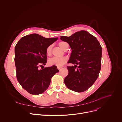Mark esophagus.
I'll return each instance as SVG.
<instances>
[{
	"mask_svg": "<svg viewBox=\"0 0 122 122\" xmlns=\"http://www.w3.org/2000/svg\"><path fill=\"white\" fill-rule=\"evenodd\" d=\"M61 68H62V66H57V69H59V70H60V69Z\"/></svg>",
	"mask_w": 122,
	"mask_h": 122,
	"instance_id": "esophagus-1",
	"label": "esophagus"
}]
</instances>
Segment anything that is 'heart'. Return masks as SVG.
<instances>
[{"label": "heart", "mask_w": 122, "mask_h": 122, "mask_svg": "<svg viewBox=\"0 0 122 122\" xmlns=\"http://www.w3.org/2000/svg\"><path fill=\"white\" fill-rule=\"evenodd\" d=\"M67 44L66 42H60L58 43L59 46L64 50L65 45ZM51 45L48 46L46 49V53L48 56H50L51 54ZM67 61V58L66 57H54L53 58H50L48 60V64L50 66H64Z\"/></svg>", "instance_id": "b5f03b06"}]
</instances>
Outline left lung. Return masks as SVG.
Listing matches in <instances>:
<instances>
[{
	"label": "left lung",
	"mask_w": 122,
	"mask_h": 122,
	"mask_svg": "<svg viewBox=\"0 0 122 122\" xmlns=\"http://www.w3.org/2000/svg\"><path fill=\"white\" fill-rule=\"evenodd\" d=\"M60 39L68 43L72 49L67 66V76L64 79L67 87L76 92H83L92 86L97 79L101 65L102 47L97 38L86 31L76 32Z\"/></svg>",
	"instance_id": "left-lung-1"
}]
</instances>
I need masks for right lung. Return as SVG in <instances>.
I'll return each mask as SVG.
<instances>
[{"instance_id": "add662e5", "label": "right lung", "mask_w": 122, "mask_h": 122, "mask_svg": "<svg viewBox=\"0 0 122 122\" xmlns=\"http://www.w3.org/2000/svg\"><path fill=\"white\" fill-rule=\"evenodd\" d=\"M57 39L45 38L32 34L22 37L16 44L14 61L17 79L29 93H43L48 88L52 77L59 72L56 66L47 67L43 66L47 60V47Z\"/></svg>"}]
</instances>
